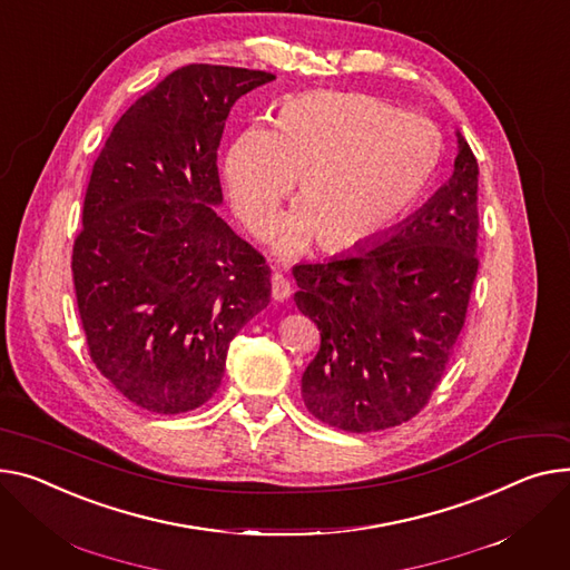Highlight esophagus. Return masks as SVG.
<instances>
[{"mask_svg":"<svg viewBox=\"0 0 570 570\" xmlns=\"http://www.w3.org/2000/svg\"><path fill=\"white\" fill-rule=\"evenodd\" d=\"M271 284H273V291H271L273 299L282 302V299H286L291 295V282H288V277L284 273L275 271L273 277H271Z\"/></svg>","mask_w":570,"mask_h":570,"instance_id":"esophagus-1","label":"esophagus"}]
</instances>
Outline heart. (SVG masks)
I'll return each instance as SVG.
<instances>
[{
	"label": "heart",
	"mask_w": 570,
	"mask_h": 570,
	"mask_svg": "<svg viewBox=\"0 0 570 570\" xmlns=\"http://www.w3.org/2000/svg\"><path fill=\"white\" fill-rule=\"evenodd\" d=\"M442 158L440 130L366 94L309 91L288 100L275 126L252 124L224 156L236 215L261 234L297 176L299 204L273 240L293 254L318 238L327 252L371 245L416 204Z\"/></svg>",
	"instance_id": "heart-1"
}]
</instances>
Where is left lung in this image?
<instances>
[{
  "instance_id": "left-lung-1",
  "label": "left lung",
  "mask_w": 570,
  "mask_h": 570,
  "mask_svg": "<svg viewBox=\"0 0 570 570\" xmlns=\"http://www.w3.org/2000/svg\"><path fill=\"white\" fill-rule=\"evenodd\" d=\"M479 165L459 135L435 197L371 249L299 263L295 305L321 330L302 375L307 410L334 429L371 433L420 414L465 325L479 271Z\"/></svg>"
}]
</instances>
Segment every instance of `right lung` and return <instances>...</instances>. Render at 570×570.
Returning a JSON list of instances; mask_svg holds the SVG:
<instances>
[{
    "mask_svg": "<svg viewBox=\"0 0 570 570\" xmlns=\"http://www.w3.org/2000/svg\"><path fill=\"white\" fill-rule=\"evenodd\" d=\"M273 80L183 66L130 105L94 163L70 261L75 297L96 368L144 410L204 405L232 338L271 302V265L213 206L224 121Z\"/></svg>",
    "mask_w": 570,
    "mask_h": 570,
    "instance_id": "1",
    "label": "right lung"
}]
</instances>
